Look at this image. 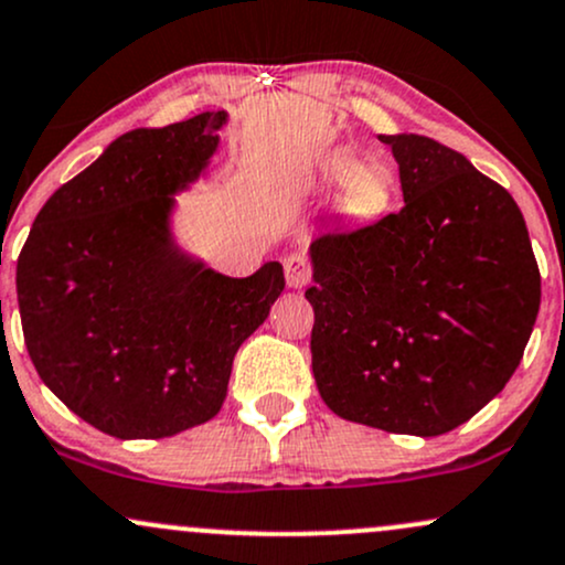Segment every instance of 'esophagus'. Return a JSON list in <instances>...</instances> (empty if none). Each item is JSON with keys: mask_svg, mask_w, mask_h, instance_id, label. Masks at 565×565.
Masks as SVG:
<instances>
[{"mask_svg": "<svg viewBox=\"0 0 565 565\" xmlns=\"http://www.w3.org/2000/svg\"><path fill=\"white\" fill-rule=\"evenodd\" d=\"M284 276H287L289 289H302L308 284V278H311V265H308V259L302 254H289L284 259Z\"/></svg>", "mask_w": 565, "mask_h": 565, "instance_id": "34e87169", "label": "esophagus"}]
</instances>
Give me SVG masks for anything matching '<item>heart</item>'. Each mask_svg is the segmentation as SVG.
Here are the masks:
<instances>
[{
  "label": "heart",
  "instance_id": "obj_1",
  "mask_svg": "<svg viewBox=\"0 0 565 565\" xmlns=\"http://www.w3.org/2000/svg\"><path fill=\"white\" fill-rule=\"evenodd\" d=\"M321 188H334V214L351 225H377L396 203V177L383 163H356L351 154L334 152L319 166Z\"/></svg>",
  "mask_w": 565,
  "mask_h": 565
}]
</instances>
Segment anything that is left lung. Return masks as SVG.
<instances>
[{"mask_svg":"<svg viewBox=\"0 0 565 565\" xmlns=\"http://www.w3.org/2000/svg\"><path fill=\"white\" fill-rule=\"evenodd\" d=\"M377 139L399 166L405 209L313 238V377L340 418L437 437L518 370L542 278L501 184L429 136Z\"/></svg>","mask_w":565,"mask_h":565,"instance_id":"obj_1","label":"left lung"}]
</instances>
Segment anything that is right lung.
Here are the masks:
<instances>
[{"mask_svg": "<svg viewBox=\"0 0 565 565\" xmlns=\"http://www.w3.org/2000/svg\"><path fill=\"white\" fill-rule=\"evenodd\" d=\"M231 115L122 134L36 214L18 257L31 362L74 415L117 439L206 424L235 351L284 292L281 263L246 278L179 244L177 195L206 177Z\"/></svg>", "mask_w": 565, "mask_h": 565, "instance_id": "right-lung-1", "label": "right lung"}]
</instances>
